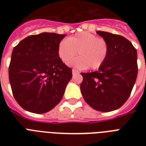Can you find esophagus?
<instances>
[{
    "instance_id": "obj_1",
    "label": "esophagus",
    "mask_w": 146,
    "mask_h": 146,
    "mask_svg": "<svg viewBox=\"0 0 146 146\" xmlns=\"http://www.w3.org/2000/svg\"><path fill=\"white\" fill-rule=\"evenodd\" d=\"M72 73H73V74H76V73H79V71L77 70H76V69H73L72 70Z\"/></svg>"
}]
</instances>
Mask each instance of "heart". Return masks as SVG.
<instances>
[{"instance_id": "heart-1", "label": "heart", "mask_w": 146, "mask_h": 146, "mask_svg": "<svg viewBox=\"0 0 146 146\" xmlns=\"http://www.w3.org/2000/svg\"><path fill=\"white\" fill-rule=\"evenodd\" d=\"M80 56L73 62L71 61L77 55ZM57 54L65 64L80 69L89 67L97 70L104 64L109 54V44L103 38L98 37L89 32H80L62 40L58 44Z\"/></svg>"}]
</instances>
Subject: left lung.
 Here are the masks:
<instances>
[{
  "instance_id": "left-lung-1",
  "label": "left lung",
  "mask_w": 146,
  "mask_h": 146,
  "mask_svg": "<svg viewBox=\"0 0 146 146\" xmlns=\"http://www.w3.org/2000/svg\"><path fill=\"white\" fill-rule=\"evenodd\" d=\"M109 44L108 58L98 71L81 73L80 89L87 104L102 112L120 108L129 98L138 73L137 52L126 38L97 31Z\"/></svg>"
}]
</instances>
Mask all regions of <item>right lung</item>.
Returning a JSON list of instances; mask_svg holds the SVG:
<instances>
[{"instance_id": "right-lung-1", "label": "right lung", "mask_w": 146, "mask_h": 146, "mask_svg": "<svg viewBox=\"0 0 146 146\" xmlns=\"http://www.w3.org/2000/svg\"><path fill=\"white\" fill-rule=\"evenodd\" d=\"M65 36L53 33L29 35L13 50L9 80L13 97L26 111L46 113L61 101L72 78V69L57 54Z\"/></svg>"}]
</instances>
